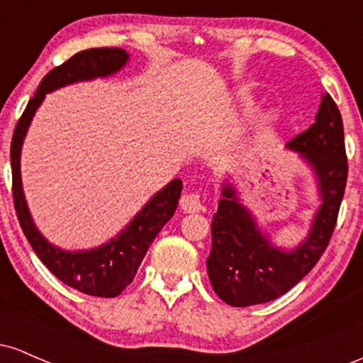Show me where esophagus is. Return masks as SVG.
Instances as JSON below:
<instances>
[{
	"label": "esophagus",
	"mask_w": 363,
	"mask_h": 363,
	"mask_svg": "<svg viewBox=\"0 0 363 363\" xmlns=\"http://www.w3.org/2000/svg\"><path fill=\"white\" fill-rule=\"evenodd\" d=\"M181 208L184 213H198L203 210V196L199 193H186L181 198Z\"/></svg>",
	"instance_id": "esophagus-1"
}]
</instances>
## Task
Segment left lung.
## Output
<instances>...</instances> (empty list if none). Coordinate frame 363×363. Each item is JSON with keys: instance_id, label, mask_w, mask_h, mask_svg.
Here are the masks:
<instances>
[{"instance_id": "8db88e82", "label": "left lung", "mask_w": 363, "mask_h": 363, "mask_svg": "<svg viewBox=\"0 0 363 363\" xmlns=\"http://www.w3.org/2000/svg\"><path fill=\"white\" fill-rule=\"evenodd\" d=\"M314 170L320 206L307 239L291 251L278 249L261 232L234 186L225 182L211 220L208 277L215 294L232 307H247L281 297L306 277L326 251L335 230L348 177L343 119L331 95L324 94L315 123L286 143Z\"/></svg>"}]
</instances>
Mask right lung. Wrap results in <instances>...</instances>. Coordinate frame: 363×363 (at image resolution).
Here are the masks:
<instances>
[{
    "label": "right lung",
    "mask_w": 363,
    "mask_h": 363,
    "mask_svg": "<svg viewBox=\"0 0 363 363\" xmlns=\"http://www.w3.org/2000/svg\"><path fill=\"white\" fill-rule=\"evenodd\" d=\"M128 60L129 54L124 49L99 48L77 52L68 61L56 66L43 78L35 95L28 101L11 138L10 158L11 177H13V203L25 237L39 259L54 277L60 278L72 289L91 295V297L112 298L133 281L150 244L176 211L179 198H181L182 181L174 179L164 189L158 191L147 205L141 208L140 213L126 225V228L109 242L90 251H62L44 239L32 220L22 189L20 152H22L23 138L30 126V121L43 104L45 94L77 82L109 77V74L118 73Z\"/></svg>",
    "instance_id": "obj_1"
}]
</instances>
